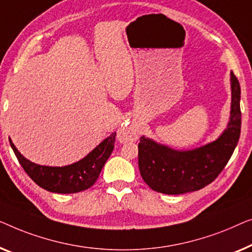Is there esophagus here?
<instances>
[{"instance_id":"obj_1","label":"esophagus","mask_w":252,"mask_h":252,"mask_svg":"<svg viewBox=\"0 0 252 252\" xmlns=\"http://www.w3.org/2000/svg\"><path fill=\"white\" fill-rule=\"evenodd\" d=\"M118 138H119V140L121 141V143H127V141L136 140L137 130L133 129V127H131V126L120 127Z\"/></svg>"}]
</instances>
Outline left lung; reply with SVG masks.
I'll use <instances>...</instances> for the list:
<instances>
[{
  "label": "left lung",
  "instance_id": "8db88e82",
  "mask_svg": "<svg viewBox=\"0 0 252 252\" xmlns=\"http://www.w3.org/2000/svg\"><path fill=\"white\" fill-rule=\"evenodd\" d=\"M231 112L226 129L217 139L179 151L143 136L138 144V165L144 182L158 193L178 195L203 189L227 164L241 133V88L231 72Z\"/></svg>",
  "mask_w": 252,
  "mask_h": 252
}]
</instances>
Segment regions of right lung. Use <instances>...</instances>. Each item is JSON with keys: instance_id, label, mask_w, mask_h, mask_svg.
Listing matches in <instances>:
<instances>
[{"instance_id": "right-lung-1", "label": "right lung", "mask_w": 252, "mask_h": 252, "mask_svg": "<svg viewBox=\"0 0 252 252\" xmlns=\"http://www.w3.org/2000/svg\"><path fill=\"white\" fill-rule=\"evenodd\" d=\"M116 133L113 132L82 160L63 166L41 165L27 160L9 138L11 148L25 171L42 189L52 193L72 194L94 185L114 148Z\"/></svg>"}]
</instances>
